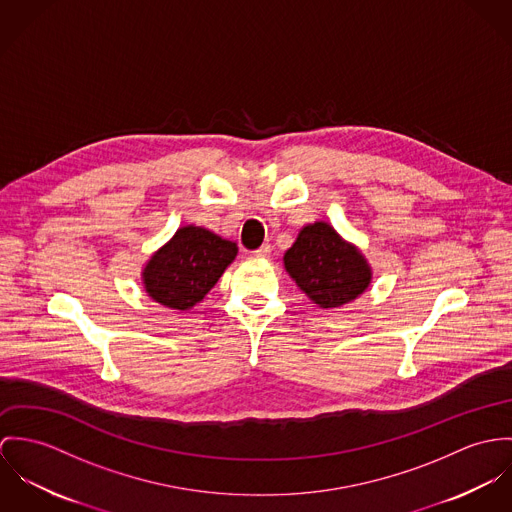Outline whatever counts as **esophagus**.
<instances>
[{
	"label": "esophagus",
	"mask_w": 512,
	"mask_h": 512,
	"mask_svg": "<svg viewBox=\"0 0 512 512\" xmlns=\"http://www.w3.org/2000/svg\"><path fill=\"white\" fill-rule=\"evenodd\" d=\"M271 251H273V247L269 245V243H263L259 249H255L253 253L255 255H259V257H267V255H271Z\"/></svg>",
	"instance_id": "34e87169"
}]
</instances>
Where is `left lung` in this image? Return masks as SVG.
Listing matches in <instances>:
<instances>
[{
	"label": "left lung",
	"instance_id": "1",
	"mask_svg": "<svg viewBox=\"0 0 512 512\" xmlns=\"http://www.w3.org/2000/svg\"><path fill=\"white\" fill-rule=\"evenodd\" d=\"M284 267L322 308H338L355 300L371 283V269L363 255L324 222L298 233L284 253Z\"/></svg>",
	"mask_w": 512,
	"mask_h": 512
}]
</instances>
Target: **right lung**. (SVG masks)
I'll return each mask as SVG.
<instances>
[{
	"instance_id": "add662e5",
	"label": "right lung",
	"mask_w": 512,
	"mask_h": 512,
	"mask_svg": "<svg viewBox=\"0 0 512 512\" xmlns=\"http://www.w3.org/2000/svg\"><path fill=\"white\" fill-rule=\"evenodd\" d=\"M235 253V243L208 229L180 228L145 267V288L163 306L188 310L218 283Z\"/></svg>"
}]
</instances>
